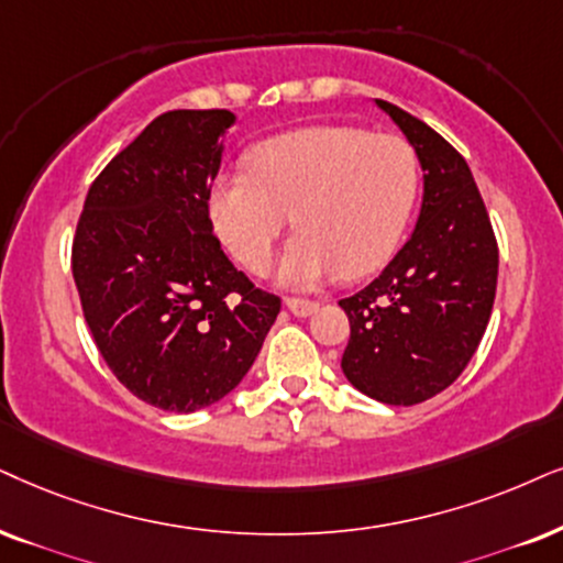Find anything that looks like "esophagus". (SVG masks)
Returning a JSON list of instances; mask_svg holds the SVG:
<instances>
[{
    "label": "esophagus",
    "instance_id": "34e87169",
    "mask_svg": "<svg viewBox=\"0 0 563 563\" xmlns=\"http://www.w3.org/2000/svg\"><path fill=\"white\" fill-rule=\"evenodd\" d=\"M286 306H288L290 314H296V317H309L319 309L317 301H306V298H286Z\"/></svg>",
    "mask_w": 563,
    "mask_h": 563
}]
</instances>
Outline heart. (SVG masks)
Here are the masks:
<instances>
[{"label": "heart", "instance_id": "obj_1", "mask_svg": "<svg viewBox=\"0 0 563 563\" xmlns=\"http://www.w3.org/2000/svg\"><path fill=\"white\" fill-rule=\"evenodd\" d=\"M249 174L212 184V223L241 265L260 273L294 216L277 277L311 288L343 273L364 277L400 244L421 181L416 147L402 134L322 124L254 147Z\"/></svg>", "mask_w": 563, "mask_h": 563}]
</instances>
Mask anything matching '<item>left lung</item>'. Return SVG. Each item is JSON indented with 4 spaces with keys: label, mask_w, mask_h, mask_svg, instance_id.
<instances>
[{
    "label": "left lung",
    "mask_w": 563,
    "mask_h": 563,
    "mask_svg": "<svg viewBox=\"0 0 563 563\" xmlns=\"http://www.w3.org/2000/svg\"><path fill=\"white\" fill-rule=\"evenodd\" d=\"M376 106L400 126L423 168L416 231L364 290L343 298L351 340L343 374L384 405H418L471 364L490 319L499 246L467 163L421 119Z\"/></svg>",
    "instance_id": "left-lung-1"
}]
</instances>
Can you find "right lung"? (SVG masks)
Masks as SVG:
<instances>
[{"instance_id": "obj_1", "label": "right lung", "mask_w": 563, "mask_h": 563, "mask_svg": "<svg viewBox=\"0 0 563 563\" xmlns=\"http://www.w3.org/2000/svg\"><path fill=\"white\" fill-rule=\"evenodd\" d=\"M233 122L225 109L161 113L98 174L77 220L73 275L92 340L161 410L229 395L280 314L212 233L210 184Z\"/></svg>"}]
</instances>
